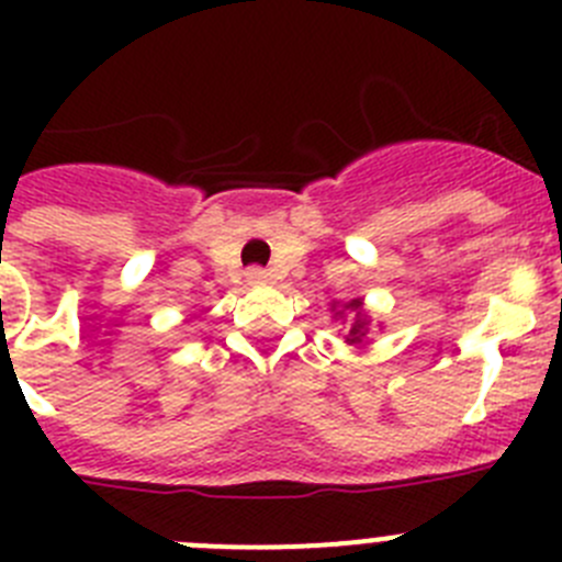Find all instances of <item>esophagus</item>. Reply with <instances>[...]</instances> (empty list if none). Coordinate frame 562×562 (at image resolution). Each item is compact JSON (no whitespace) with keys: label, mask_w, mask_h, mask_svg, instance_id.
I'll list each match as a JSON object with an SVG mask.
<instances>
[{"label":"esophagus","mask_w":562,"mask_h":562,"mask_svg":"<svg viewBox=\"0 0 562 562\" xmlns=\"http://www.w3.org/2000/svg\"><path fill=\"white\" fill-rule=\"evenodd\" d=\"M247 278H250L252 284H261V281H267V272L261 267H252V270H247Z\"/></svg>","instance_id":"esophagus-1"}]
</instances>
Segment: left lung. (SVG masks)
I'll use <instances>...</instances> for the list:
<instances>
[{
    "instance_id": "8db88e82",
    "label": "left lung",
    "mask_w": 562,
    "mask_h": 562,
    "mask_svg": "<svg viewBox=\"0 0 562 562\" xmlns=\"http://www.w3.org/2000/svg\"><path fill=\"white\" fill-rule=\"evenodd\" d=\"M331 310H335V306H331ZM346 312H349V317H351V326H349V331H346V342H362V337L369 335V315L362 312L360 297H355V301H349V304H342L340 312H335V317L337 315L342 317Z\"/></svg>"
}]
</instances>
